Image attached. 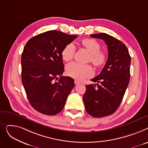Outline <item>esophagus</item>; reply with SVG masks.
Listing matches in <instances>:
<instances>
[{
    "label": "esophagus",
    "mask_w": 148,
    "mask_h": 148,
    "mask_svg": "<svg viewBox=\"0 0 148 148\" xmlns=\"http://www.w3.org/2000/svg\"><path fill=\"white\" fill-rule=\"evenodd\" d=\"M74 82H75L76 85H79L80 84V82L79 81H77V80H75Z\"/></svg>",
    "instance_id": "1"
}]
</instances>
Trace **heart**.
<instances>
[{"label": "heart", "mask_w": 148, "mask_h": 148, "mask_svg": "<svg viewBox=\"0 0 148 148\" xmlns=\"http://www.w3.org/2000/svg\"><path fill=\"white\" fill-rule=\"evenodd\" d=\"M80 45L90 53L88 61L91 62L95 67L100 68L106 63L108 56L105 52L100 50L101 45L96 40L91 38L84 39L81 40ZM75 53V46L72 43H69L62 49L61 56L64 62H69L73 59ZM66 71L68 76L77 80L89 78L94 74L90 65H81L76 63L67 64Z\"/></svg>", "instance_id": "b5f03b06"}]
</instances>
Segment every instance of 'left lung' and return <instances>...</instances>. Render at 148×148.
<instances>
[{
  "label": "left lung",
  "mask_w": 148,
  "mask_h": 148,
  "mask_svg": "<svg viewBox=\"0 0 148 148\" xmlns=\"http://www.w3.org/2000/svg\"><path fill=\"white\" fill-rule=\"evenodd\" d=\"M91 37L102 39L108 49V58L100 73L91 79L100 83L86 85L83 100L86 111L93 117L109 116L116 110L129 84L130 57L124 43L106 33Z\"/></svg>",
  "instance_id": "left-lung-1"
}]
</instances>
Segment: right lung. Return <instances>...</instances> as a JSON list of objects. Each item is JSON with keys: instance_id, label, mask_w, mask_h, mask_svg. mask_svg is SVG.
I'll return each instance as SVG.
<instances>
[{"instance_id": "right-lung-1", "label": "right lung", "mask_w": 148, "mask_h": 148, "mask_svg": "<svg viewBox=\"0 0 148 148\" xmlns=\"http://www.w3.org/2000/svg\"><path fill=\"white\" fill-rule=\"evenodd\" d=\"M77 37L50 30L32 38L24 48L22 83L30 105L41 114L60 113L74 87L73 78L62 76L64 70L61 53Z\"/></svg>"}]
</instances>
